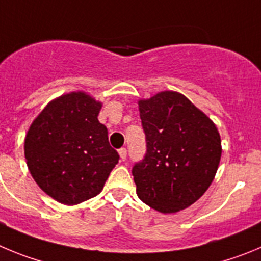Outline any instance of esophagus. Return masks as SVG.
Returning a JSON list of instances; mask_svg holds the SVG:
<instances>
[{"instance_id":"34e87169","label":"esophagus","mask_w":261,"mask_h":261,"mask_svg":"<svg viewBox=\"0 0 261 261\" xmlns=\"http://www.w3.org/2000/svg\"><path fill=\"white\" fill-rule=\"evenodd\" d=\"M118 153H119V156H121L122 160H125L126 157H127V149H126L125 147L121 148V149L118 151Z\"/></svg>"}]
</instances>
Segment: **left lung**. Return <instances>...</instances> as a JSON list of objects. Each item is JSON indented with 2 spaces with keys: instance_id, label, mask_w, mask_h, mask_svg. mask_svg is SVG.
Instances as JSON below:
<instances>
[{
  "instance_id": "8db88e82",
  "label": "left lung",
  "mask_w": 261,
  "mask_h": 261,
  "mask_svg": "<svg viewBox=\"0 0 261 261\" xmlns=\"http://www.w3.org/2000/svg\"><path fill=\"white\" fill-rule=\"evenodd\" d=\"M139 112L147 149L131 170L136 194L159 212L185 210L215 178L220 134L189 98L171 91L139 101Z\"/></svg>"
}]
</instances>
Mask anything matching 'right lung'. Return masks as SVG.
I'll list each match as a JSON object with an SVG mask.
<instances>
[{"mask_svg": "<svg viewBox=\"0 0 261 261\" xmlns=\"http://www.w3.org/2000/svg\"><path fill=\"white\" fill-rule=\"evenodd\" d=\"M101 104L83 92L51 101L32 122L24 154L44 192L67 205L93 198L104 187L119 154L97 119Z\"/></svg>", "mask_w": 261, "mask_h": 261, "instance_id": "add662e5", "label": "right lung"}]
</instances>
